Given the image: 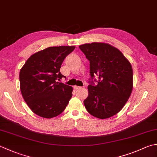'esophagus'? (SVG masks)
Masks as SVG:
<instances>
[{
  "mask_svg": "<svg viewBox=\"0 0 157 157\" xmlns=\"http://www.w3.org/2000/svg\"><path fill=\"white\" fill-rule=\"evenodd\" d=\"M81 87L80 86H74V88L75 89V90H77V89H79Z\"/></svg>",
  "mask_w": 157,
  "mask_h": 157,
  "instance_id": "obj_1",
  "label": "esophagus"
}]
</instances>
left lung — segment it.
I'll use <instances>...</instances> for the list:
<instances>
[{
    "mask_svg": "<svg viewBox=\"0 0 157 157\" xmlns=\"http://www.w3.org/2000/svg\"><path fill=\"white\" fill-rule=\"evenodd\" d=\"M79 48L90 61L92 79L99 76L97 85H88L85 107L96 118L112 117L121 111L131 96L133 86L131 64L118 49L106 43L85 44Z\"/></svg>",
    "mask_w": 157,
    "mask_h": 157,
    "instance_id": "left-lung-1",
    "label": "left lung"
}]
</instances>
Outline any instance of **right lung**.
<instances>
[{
    "label": "right lung",
    "instance_id": "add662e5",
    "mask_svg": "<svg viewBox=\"0 0 157 157\" xmlns=\"http://www.w3.org/2000/svg\"><path fill=\"white\" fill-rule=\"evenodd\" d=\"M75 46L49 47L36 52L26 60L20 72L21 93L28 106L41 117L60 115L72 97L73 88L58 82L63 60Z\"/></svg>",
    "mask_w": 157,
    "mask_h": 157
}]
</instances>
